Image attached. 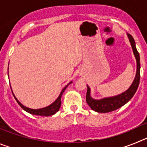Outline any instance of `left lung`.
<instances>
[{"label":"left lung","instance_id":"8db88e82","mask_svg":"<svg viewBox=\"0 0 147 147\" xmlns=\"http://www.w3.org/2000/svg\"><path fill=\"white\" fill-rule=\"evenodd\" d=\"M129 37L131 46L132 48L133 54L137 62V71H136V77L134 81L132 83L131 86L125 92L121 94L112 97L103 98L102 99H94L90 96V89L88 87L86 94V102L90 108L93 110L98 113H109L121 107L123 105L127 104L129 100L133 97L137 90L140 82V69H141V64H140V56L136 47V42L133 37L130 34H127Z\"/></svg>","mask_w":147,"mask_h":147}]
</instances>
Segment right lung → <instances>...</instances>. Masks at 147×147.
<instances>
[{"instance_id":"add662e5","label":"right lung","mask_w":147,"mask_h":147,"mask_svg":"<svg viewBox=\"0 0 147 147\" xmlns=\"http://www.w3.org/2000/svg\"><path fill=\"white\" fill-rule=\"evenodd\" d=\"M71 83H72V82H70L68 85H66V86L62 90V91H61L60 94H59V96H58V98H57V99H56L52 104H51V105H50L49 106H48V107H43V108L37 109V110L28 108V107H25L24 105H22V104L20 103L19 101H18V98L15 96V95L13 94V96H14V97H15V100L17 101V102L18 103V105H20V107H21L23 110H25V111L28 112V113L32 114V115H41V116H49V115H54V114H55L56 113L59 111V108H60V106H61V97H62V93H64V91L65 90L66 88H67V87L68 86V85H69ZM11 92H12V90H11Z\"/></svg>"}]
</instances>
